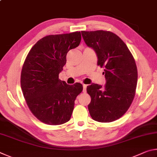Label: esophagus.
I'll use <instances>...</instances> for the list:
<instances>
[{
  "instance_id": "34e87169",
  "label": "esophagus",
  "mask_w": 157,
  "mask_h": 157,
  "mask_svg": "<svg viewBox=\"0 0 157 157\" xmlns=\"http://www.w3.org/2000/svg\"><path fill=\"white\" fill-rule=\"evenodd\" d=\"M86 87H87L86 84H83V92L84 93L86 91Z\"/></svg>"
}]
</instances>
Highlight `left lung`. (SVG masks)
<instances>
[{
    "label": "left lung",
    "mask_w": 157,
    "mask_h": 157,
    "mask_svg": "<svg viewBox=\"0 0 157 157\" xmlns=\"http://www.w3.org/2000/svg\"><path fill=\"white\" fill-rule=\"evenodd\" d=\"M87 46L94 50L98 66L104 68L106 84L93 83L86 88L91 100L88 109L91 118L101 123L118 120L134 100L138 80L137 68L123 41L109 31H82Z\"/></svg>",
    "instance_id": "8db88e82"
}]
</instances>
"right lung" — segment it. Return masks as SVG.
<instances>
[{
  "label": "right lung",
  "instance_id": "right-lung-1",
  "mask_svg": "<svg viewBox=\"0 0 157 157\" xmlns=\"http://www.w3.org/2000/svg\"><path fill=\"white\" fill-rule=\"evenodd\" d=\"M80 32L48 35L39 40L29 52L21 75V86L31 112L42 123L58 125L72 115L82 84L68 85L59 79L66 55L78 47Z\"/></svg>",
  "mask_w": 157,
  "mask_h": 157
}]
</instances>
